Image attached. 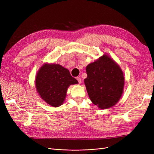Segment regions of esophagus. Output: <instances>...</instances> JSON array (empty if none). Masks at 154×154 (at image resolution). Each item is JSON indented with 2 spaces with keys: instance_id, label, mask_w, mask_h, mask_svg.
I'll use <instances>...</instances> for the list:
<instances>
[{
  "instance_id": "34e87169",
  "label": "esophagus",
  "mask_w": 154,
  "mask_h": 154,
  "mask_svg": "<svg viewBox=\"0 0 154 154\" xmlns=\"http://www.w3.org/2000/svg\"><path fill=\"white\" fill-rule=\"evenodd\" d=\"M76 79H77V80L78 81L79 84H81V82H82V79H81V78H80V77H77V78H76Z\"/></svg>"
}]
</instances>
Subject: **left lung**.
<instances>
[{
  "instance_id": "8db88e82",
  "label": "left lung",
  "mask_w": 154,
  "mask_h": 154,
  "mask_svg": "<svg viewBox=\"0 0 154 154\" xmlns=\"http://www.w3.org/2000/svg\"><path fill=\"white\" fill-rule=\"evenodd\" d=\"M84 84L92 102L100 109L110 108L123 94L124 76L117 63L106 54L86 67Z\"/></svg>"
}]
</instances>
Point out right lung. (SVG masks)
<instances>
[{
  "instance_id": "1",
  "label": "right lung",
  "mask_w": 154,
  "mask_h": 154,
  "mask_svg": "<svg viewBox=\"0 0 154 154\" xmlns=\"http://www.w3.org/2000/svg\"><path fill=\"white\" fill-rule=\"evenodd\" d=\"M35 83L42 99L51 106L57 107L66 99L69 87L79 82L61 65L45 63L37 73Z\"/></svg>"
}]
</instances>
